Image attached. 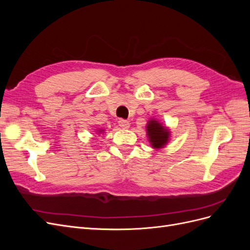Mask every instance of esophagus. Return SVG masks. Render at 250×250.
I'll return each instance as SVG.
<instances>
[{
    "label": "esophagus",
    "mask_w": 250,
    "mask_h": 250,
    "mask_svg": "<svg viewBox=\"0 0 250 250\" xmlns=\"http://www.w3.org/2000/svg\"><path fill=\"white\" fill-rule=\"evenodd\" d=\"M119 125L122 127V128H124V129H127V128H129L130 123L128 122V121H126V120H120L119 121Z\"/></svg>",
    "instance_id": "esophagus-1"
}]
</instances>
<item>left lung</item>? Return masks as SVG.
<instances>
[{
	"mask_svg": "<svg viewBox=\"0 0 250 250\" xmlns=\"http://www.w3.org/2000/svg\"><path fill=\"white\" fill-rule=\"evenodd\" d=\"M147 132L149 135V141L153 148H162L167 144L169 139V131L158 123L157 121H150L147 125Z\"/></svg>",
	"mask_w": 250,
	"mask_h": 250,
	"instance_id": "1",
	"label": "left lung"
}]
</instances>
